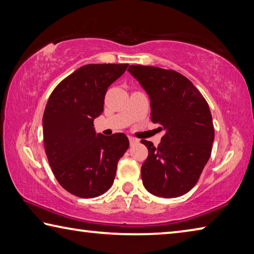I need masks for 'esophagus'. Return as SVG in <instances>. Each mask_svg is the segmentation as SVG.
Returning a JSON list of instances; mask_svg holds the SVG:
<instances>
[{"label": "esophagus", "instance_id": "obj_1", "mask_svg": "<svg viewBox=\"0 0 254 254\" xmlns=\"http://www.w3.org/2000/svg\"><path fill=\"white\" fill-rule=\"evenodd\" d=\"M137 141H138V140H137L136 138H134V137H130V136H129V143H130L131 146L135 145V144L137 143Z\"/></svg>", "mask_w": 254, "mask_h": 254}]
</instances>
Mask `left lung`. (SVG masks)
Listing matches in <instances>:
<instances>
[{
  "label": "left lung",
  "instance_id": "8db88e82",
  "mask_svg": "<svg viewBox=\"0 0 254 254\" xmlns=\"http://www.w3.org/2000/svg\"><path fill=\"white\" fill-rule=\"evenodd\" d=\"M128 71L150 99V118L165 130L148 149L141 166L145 189L159 197H177L192 190L211 156L214 127L206 100L194 84L174 70L132 64Z\"/></svg>",
  "mask_w": 254,
  "mask_h": 254
}]
</instances>
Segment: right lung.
<instances>
[{
    "instance_id": "1",
    "label": "right lung",
    "mask_w": 254,
    "mask_h": 254,
    "mask_svg": "<svg viewBox=\"0 0 254 254\" xmlns=\"http://www.w3.org/2000/svg\"><path fill=\"white\" fill-rule=\"evenodd\" d=\"M128 64H86L64 78L44 109L43 141L49 164L69 193L92 198L114 183L117 164L129 147L123 132L96 134L93 119L104 111L107 89Z\"/></svg>"
}]
</instances>
